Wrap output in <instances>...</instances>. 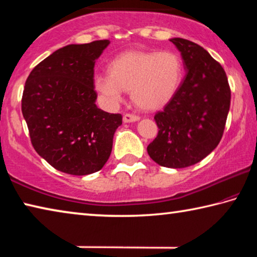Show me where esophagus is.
<instances>
[{
  "instance_id": "1",
  "label": "esophagus",
  "mask_w": 257,
  "mask_h": 257,
  "mask_svg": "<svg viewBox=\"0 0 257 257\" xmlns=\"http://www.w3.org/2000/svg\"><path fill=\"white\" fill-rule=\"evenodd\" d=\"M139 116L138 115H135V114H130V113H127V114L123 115V121L124 122H135V121H138Z\"/></svg>"
}]
</instances>
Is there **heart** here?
<instances>
[{
    "label": "heart",
    "mask_w": 257,
    "mask_h": 257,
    "mask_svg": "<svg viewBox=\"0 0 257 257\" xmlns=\"http://www.w3.org/2000/svg\"><path fill=\"white\" fill-rule=\"evenodd\" d=\"M108 73L94 77V88L107 105L122 102L125 90L145 110H158L176 96L185 69L179 54L164 51H129L108 63Z\"/></svg>",
    "instance_id": "obj_1"
}]
</instances>
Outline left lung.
<instances>
[{
	"label": "left lung",
	"mask_w": 257,
	"mask_h": 257,
	"mask_svg": "<svg viewBox=\"0 0 257 257\" xmlns=\"http://www.w3.org/2000/svg\"><path fill=\"white\" fill-rule=\"evenodd\" d=\"M170 42L180 52L186 76L176 96L155 114L159 134L147 153L162 167L181 169L198 163L219 145L231 92L223 68L206 50L184 38Z\"/></svg>",
	"instance_id": "8db88e82"
}]
</instances>
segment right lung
Listing matches in <instances>:
<instances>
[{
  "mask_svg": "<svg viewBox=\"0 0 257 257\" xmlns=\"http://www.w3.org/2000/svg\"><path fill=\"white\" fill-rule=\"evenodd\" d=\"M108 40L70 44L33 69L25 84L21 111L38 155L61 172L86 176L110 158L122 115L98 108L94 66Z\"/></svg>",
  "mask_w": 257,
  "mask_h": 257,
  "instance_id": "right-lung-1",
  "label": "right lung"
}]
</instances>
